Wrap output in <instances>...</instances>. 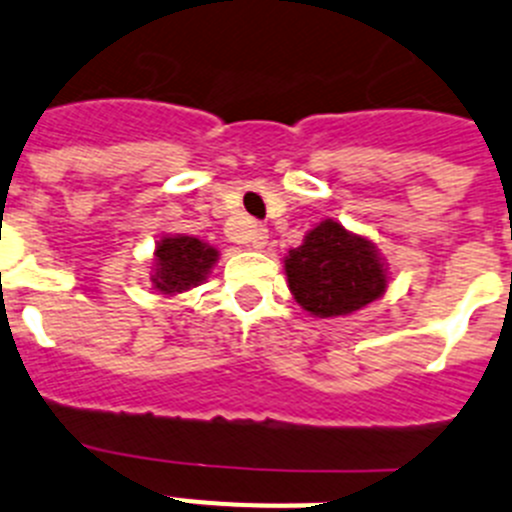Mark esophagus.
Wrapping results in <instances>:
<instances>
[{
    "label": "esophagus",
    "mask_w": 512,
    "mask_h": 512,
    "mask_svg": "<svg viewBox=\"0 0 512 512\" xmlns=\"http://www.w3.org/2000/svg\"><path fill=\"white\" fill-rule=\"evenodd\" d=\"M232 239H237V242H245V245H250L252 250H265L267 229L260 227V224H250L247 229H237V232L232 234Z\"/></svg>",
    "instance_id": "34e87169"
}]
</instances>
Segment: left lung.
Returning <instances> with one entry per match:
<instances>
[{
  "label": "left lung",
  "mask_w": 512,
  "mask_h": 512,
  "mask_svg": "<svg viewBox=\"0 0 512 512\" xmlns=\"http://www.w3.org/2000/svg\"><path fill=\"white\" fill-rule=\"evenodd\" d=\"M290 296L316 319L352 316L388 290L390 267L370 237L324 219L283 257Z\"/></svg>",
  "instance_id": "8db88e82"
}]
</instances>
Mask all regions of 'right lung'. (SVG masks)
Wrapping results in <instances>:
<instances>
[{
    "instance_id": "right-lung-1",
    "label": "right lung",
    "mask_w": 512,
    "mask_h": 512,
    "mask_svg": "<svg viewBox=\"0 0 512 512\" xmlns=\"http://www.w3.org/2000/svg\"><path fill=\"white\" fill-rule=\"evenodd\" d=\"M219 250L193 234H163L150 260V285L163 296H176L206 283Z\"/></svg>"
}]
</instances>
